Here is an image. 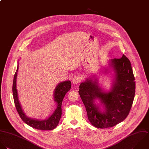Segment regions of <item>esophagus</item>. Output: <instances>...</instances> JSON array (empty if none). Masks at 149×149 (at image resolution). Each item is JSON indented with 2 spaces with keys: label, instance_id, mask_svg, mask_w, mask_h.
<instances>
[{
  "label": "esophagus",
  "instance_id": "obj_1",
  "mask_svg": "<svg viewBox=\"0 0 149 149\" xmlns=\"http://www.w3.org/2000/svg\"><path fill=\"white\" fill-rule=\"evenodd\" d=\"M72 82L74 84H78V83L80 82L81 81V78L80 77H79V76L78 75H74L72 78Z\"/></svg>",
  "mask_w": 149,
  "mask_h": 149
}]
</instances>
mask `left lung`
<instances>
[{
	"mask_svg": "<svg viewBox=\"0 0 149 149\" xmlns=\"http://www.w3.org/2000/svg\"><path fill=\"white\" fill-rule=\"evenodd\" d=\"M111 70L114 74L110 91L102 88L96 75H92L80 84L78 91L89 121L95 127L102 129L113 127L127 118L135 93L132 68L125 55L110 60L109 67L104 68L103 74H109Z\"/></svg>",
	"mask_w": 149,
	"mask_h": 149,
	"instance_id": "8db88e82",
	"label": "left lung"
}]
</instances>
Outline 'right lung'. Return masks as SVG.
Returning <instances> with one entry per match:
<instances>
[{
  "label": "right lung",
  "mask_w": 149,
  "mask_h": 149,
  "mask_svg": "<svg viewBox=\"0 0 149 149\" xmlns=\"http://www.w3.org/2000/svg\"><path fill=\"white\" fill-rule=\"evenodd\" d=\"M18 70V62L16 72L14 74L13 84V95L14 104L17 111L22 120L29 126L39 130H52L54 129L58 124L59 121L61 116V104L63 100L65 94L71 89V81H65L58 84L54 91V100L57 103V108L53 113L47 119L44 120H39L38 119H33L27 117L21 106L18 100V96L17 90V77Z\"/></svg>",
  "instance_id": "right-lung-1"
}]
</instances>
